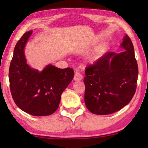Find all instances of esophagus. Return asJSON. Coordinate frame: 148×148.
Returning a JSON list of instances; mask_svg holds the SVG:
<instances>
[{
    "label": "esophagus",
    "instance_id": "esophagus-1",
    "mask_svg": "<svg viewBox=\"0 0 148 148\" xmlns=\"http://www.w3.org/2000/svg\"><path fill=\"white\" fill-rule=\"evenodd\" d=\"M83 79V75L80 73L79 72H76L74 76V80L75 82H79V81H81Z\"/></svg>",
    "mask_w": 148,
    "mask_h": 148
}]
</instances>
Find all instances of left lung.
Listing matches in <instances>:
<instances>
[{
	"label": "left lung",
	"mask_w": 148,
	"mask_h": 148,
	"mask_svg": "<svg viewBox=\"0 0 148 148\" xmlns=\"http://www.w3.org/2000/svg\"><path fill=\"white\" fill-rule=\"evenodd\" d=\"M121 47L125 51L106 52L85 71V104L93 114L106 115L119 111L134 96L138 66L133 43L127 35Z\"/></svg>",
	"instance_id": "left-lung-1"
}]
</instances>
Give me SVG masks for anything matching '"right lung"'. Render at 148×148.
<instances>
[{"label": "right lung", "instance_id": "add662e5", "mask_svg": "<svg viewBox=\"0 0 148 148\" xmlns=\"http://www.w3.org/2000/svg\"><path fill=\"white\" fill-rule=\"evenodd\" d=\"M32 30L23 35L16 44L9 66V83L14 102L33 116L52 114L57 110L61 94L74 77L73 69H59L48 64L42 71L30 67L24 52Z\"/></svg>", "mask_w": 148, "mask_h": 148}]
</instances>
